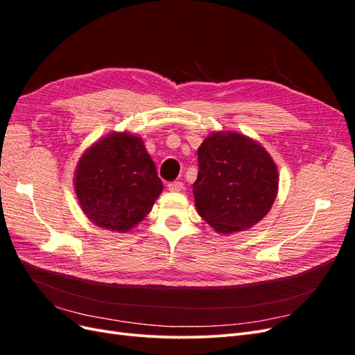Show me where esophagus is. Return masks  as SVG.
Here are the masks:
<instances>
[{"label": "esophagus", "mask_w": 355, "mask_h": 355, "mask_svg": "<svg viewBox=\"0 0 355 355\" xmlns=\"http://www.w3.org/2000/svg\"><path fill=\"white\" fill-rule=\"evenodd\" d=\"M167 188L171 192H179V191L184 189V184H182V182H170V184L167 185Z\"/></svg>", "instance_id": "esophagus-1"}]
</instances>
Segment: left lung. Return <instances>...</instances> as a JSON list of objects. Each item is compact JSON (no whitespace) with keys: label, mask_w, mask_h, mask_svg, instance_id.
<instances>
[{"label":"left lung","mask_w":355,"mask_h":355,"mask_svg":"<svg viewBox=\"0 0 355 355\" xmlns=\"http://www.w3.org/2000/svg\"><path fill=\"white\" fill-rule=\"evenodd\" d=\"M197 154L196 207L214 231H245L266 216L278 194V170L259 142L237 132H214Z\"/></svg>","instance_id":"8db88e82"}]
</instances>
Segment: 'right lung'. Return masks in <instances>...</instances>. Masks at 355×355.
Segmentation results:
<instances>
[{"instance_id": "1", "label": "right lung", "mask_w": 355, "mask_h": 355, "mask_svg": "<svg viewBox=\"0 0 355 355\" xmlns=\"http://www.w3.org/2000/svg\"><path fill=\"white\" fill-rule=\"evenodd\" d=\"M73 187L85 216L112 232L142 222L164 188L142 137L127 132L105 136L83 154Z\"/></svg>"}]
</instances>
